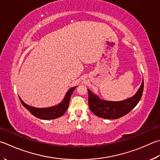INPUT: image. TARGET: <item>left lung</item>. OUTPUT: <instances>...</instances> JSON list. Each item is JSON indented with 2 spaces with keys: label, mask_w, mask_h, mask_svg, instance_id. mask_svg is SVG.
Wrapping results in <instances>:
<instances>
[{
  "label": "left lung",
  "mask_w": 160,
  "mask_h": 160,
  "mask_svg": "<svg viewBox=\"0 0 160 160\" xmlns=\"http://www.w3.org/2000/svg\"><path fill=\"white\" fill-rule=\"evenodd\" d=\"M90 109L98 117L105 119H118L133 109L140 101L143 91V79L140 88L131 98L122 101H108L99 98L88 88Z\"/></svg>",
  "instance_id": "obj_1"
}]
</instances>
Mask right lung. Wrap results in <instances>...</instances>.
<instances>
[{
	"label": "right lung",
	"instance_id": "add662e5",
	"mask_svg": "<svg viewBox=\"0 0 160 160\" xmlns=\"http://www.w3.org/2000/svg\"><path fill=\"white\" fill-rule=\"evenodd\" d=\"M76 88L77 86L72 87V88L69 89L68 90V92H66L65 97L61 101V103L56 105V106H52L50 107L38 108L30 106V105L26 104L25 102L20 98V97L19 98L23 106L25 107L27 110H28L32 115L40 119L52 120L61 117L63 114L66 112V111L68 110V108L69 107V102H70V99L72 92H73L74 89Z\"/></svg>",
	"mask_w": 160,
	"mask_h": 160
}]
</instances>
